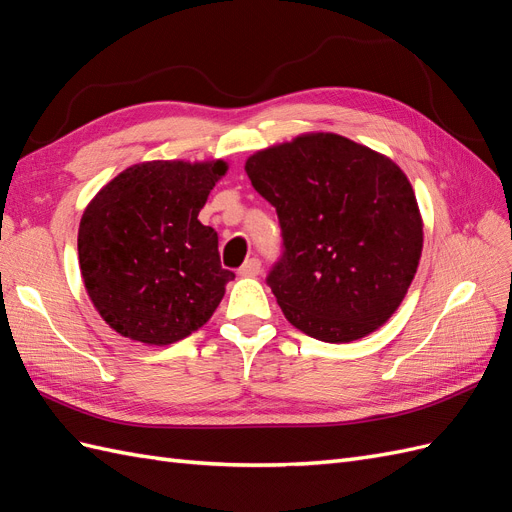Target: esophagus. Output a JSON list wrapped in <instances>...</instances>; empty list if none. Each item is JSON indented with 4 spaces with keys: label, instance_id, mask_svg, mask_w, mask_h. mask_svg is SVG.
<instances>
[{
    "label": "esophagus",
    "instance_id": "34e87169",
    "mask_svg": "<svg viewBox=\"0 0 512 512\" xmlns=\"http://www.w3.org/2000/svg\"><path fill=\"white\" fill-rule=\"evenodd\" d=\"M260 269H262V265H260L258 258H247V260L243 262V265L239 267V275H243V277H254V275L260 273Z\"/></svg>",
    "mask_w": 512,
    "mask_h": 512
}]
</instances>
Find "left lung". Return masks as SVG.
Here are the masks:
<instances>
[{
  "instance_id": "1",
  "label": "left lung",
  "mask_w": 512,
  "mask_h": 512,
  "mask_svg": "<svg viewBox=\"0 0 512 512\" xmlns=\"http://www.w3.org/2000/svg\"><path fill=\"white\" fill-rule=\"evenodd\" d=\"M284 252L267 275L284 316L342 344L393 316L414 280L423 222L401 168L339 134H305L245 162Z\"/></svg>"
}]
</instances>
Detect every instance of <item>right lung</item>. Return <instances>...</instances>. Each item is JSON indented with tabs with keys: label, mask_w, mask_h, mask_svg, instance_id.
I'll list each match as a JSON object with an SVG mask.
<instances>
[{
	"label": "right lung",
	"mask_w": 512,
	"mask_h": 512,
	"mask_svg": "<svg viewBox=\"0 0 512 512\" xmlns=\"http://www.w3.org/2000/svg\"><path fill=\"white\" fill-rule=\"evenodd\" d=\"M226 170L222 160L134 164L87 205L83 282L119 335L168 346L213 316L235 273L222 269L218 232L198 213Z\"/></svg>",
	"instance_id": "add662e5"
}]
</instances>
